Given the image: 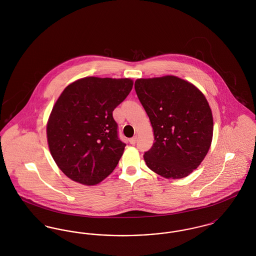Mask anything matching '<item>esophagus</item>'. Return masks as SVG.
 <instances>
[{"instance_id": "obj_1", "label": "esophagus", "mask_w": 256, "mask_h": 256, "mask_svg": "<svg viewBox=\"0 0 256 256\" xmlns=\"http://www.w3.org/2000/svg\"><path fill=\"white\" fill-rule=\"evenodd\" d=\"M136 142H137V137H136V136H134V137L130 139V143L132 145H134Z\"/></svg>"}]
</instances>
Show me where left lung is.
<instances>
[{"label":"left lung","mask_w":256,"mask_h":256,"mask_svg":"<svg viewBox=\"0 0 256 256\" xmlns=\"http://www.w3.org/2000/svg\"><path fill=\"white\" fill-rule=\"evenodd\" d=\"M135 91L150 118L154 142L146 166L165 178H182L196 169L210 148L213 116L206 98L176 76L135 80Z\"/></svg>","instance_id":"8db88e82"}]
</instances>
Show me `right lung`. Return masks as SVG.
Returning <instances> with one entry per match:
<instances>
[{
	"instance_id": "add662e5",
	"label": "right lung",
	"mask_w": 256,
	"mask_h": 256,
	"mask_svg": "<svg viewBox=\"0 0 256 256\" xmlns=\"http://www.w3.org/2000/svg\"><path fill=\"white\" fill-rule=\"evenodd\" d=\"M130 78L86 76L67 86L47 122L52 158L76 182L96 185L115 169L126 144L112 112L130 94Z\"/></svg>"
}]
</instances>
